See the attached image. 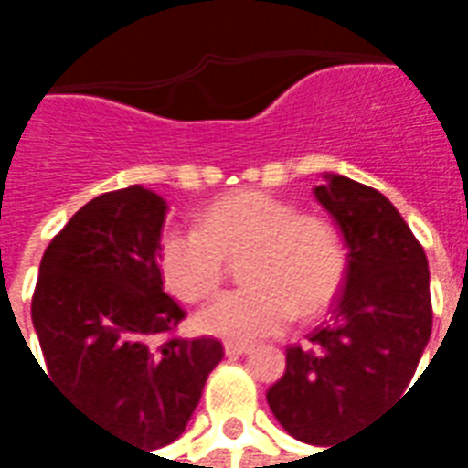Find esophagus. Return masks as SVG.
Returning <instances> with one entry per match:
<instances>
[{
	"mask_svg": "<svg viewBox=\"0 0 468 468\" xmlns=\"http://www.w3.org/2000/svg\"><path fill=\"white\" fill-rule=\"evenodd\" d=\"M248 351H250V346L248 344H230V341L225 344V353H228V356H243V353Z\"/></svg>",
	"mask_w": 468,
	"mask_h": 468,
	"instance_id": "obj_1",
	"label": "esophagus"
}]
</instances>
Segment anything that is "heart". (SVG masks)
<instances>
[{"label":"heart","mask_w":468,"mask_h":468,"mask_svg":"<svg viewBox=\"0 0 468 468\" xmlns=\"http://www.w3.org/2000/svg\"><path fill=\"white\" fill-rule=\"evenodd\" d=\"M248 255L245 288L215 295L197 314L207 335L250 344L281 334L298 318L324 314L344 285L348 250L338 225L298 213L291 200L263 190H235L200 218V228H173L160 240V271L183 301H203L223 283L228 261Z\"/></svg>","instance_id":"b5f03b06"}]
</instances>
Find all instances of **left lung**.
<instances>
[{
	"label": "left lung",
	"instance_id": "left-lung-1",
	"mask_svg": "<svg viewBox=\"0 0 468 468\" xmlns=\"http://www.w3.org/2000/svg\"><path fill=\"white\" fill-rule=\"evenodd\" d=\"M315 197L348 245L344 291L331 324L285 348V373L265 399L298 441L331 446L409 388L433 311L426 253L378 190L328 175Z\"/></svg>",
	"mask_w": 468,
	"mask_h": 468
}]
</instances>
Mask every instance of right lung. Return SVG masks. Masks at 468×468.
<instances>
[{"mask_svg": "<svg viewBox=\"0 0 468 468\" xmlns=\"http://www.w3.org/2000/svg\"><path fill=\"white\" fill-rule=\"evenodd\" d=\"M165 213L143 185L90 200L47 245L32 295L39 371L90 421L147 452L185 431L223 358L218 338L175 335L185 314L163 291Z\"/></svg>", "mask_w": 468, "mask_h": 468, "instance_id": "1", "label": "right lung"}]
</instances>
